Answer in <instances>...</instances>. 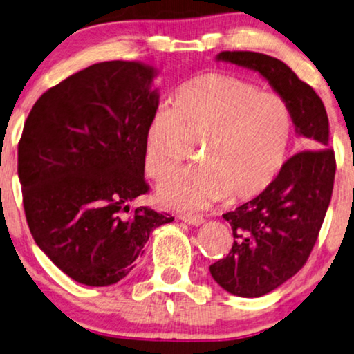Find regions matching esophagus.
Masks as SVG:
<instances>
[{"label":"esophagus","mask_w":354,"mask_h":354,"mask_svg":"<svg viewBox=\"0 0 354 354\" xmlns=\"http://www.w3.org/2000/svg\"><path fill=\"white\" fill-rule=\"evenodd\" d=\"M181 220L185 221V223L192 225V226H199L204 223V218H202V216H197V215H181Z\"/></svg>","instance_id":"34e87169"}]
</instances>
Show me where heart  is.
<instances>
[{"instance_id": "heart-1", "label": "heart", "mask_w": 354, "mask_h": 354, "mask_svg": "<svg viewBox=\"0 0 354 354\" xmlns=\"http://www.w3.org/2000/svg\"><path fill=\"white\" fill-rule=\"evenodd\" d=\"M293 138V116L283 98L259 92L232 74L207 73L178 91L173 108L153 111L145 128V168L155 181L186 168L160 186V199L185 210L262 194L283 169Z\"/></svg>"}]
</instances>
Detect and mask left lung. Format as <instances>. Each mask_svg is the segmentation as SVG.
<instances>
[{"label":"left lung","instance_id":"1","mask_svg":"<svg viewBox=\"0 0 354 354\" xmlns=\"http://www.w3.org/2000/svg\"><path fill=\"white\" fill-rule=\"evenodd\" d=\"M216 61L267 79L288 103L296 134L309 149L286 160L262 194L223 215L234 243L228 256L212 263V277L228 293L259 298L283 285L308 261L332 199L335 153L328 149L322 100L283 61L254 51H221Z\"/></svg>","mask_w":354,"mask_h":354}]
</instances>
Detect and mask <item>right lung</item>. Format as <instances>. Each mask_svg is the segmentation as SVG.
<instances>
[{
    "label": "right lung",
    "mask_w": 354,
    "mask_h": 354,
    "mask_svg": "<svg viewBox=\"0 0 354 354\" xmlns=\"http://www.w3.org/2000/svg\"><path fill=\"white\" fill-rule=\"evenodd\" d=\"M158 71L105 61L35 102L19 140L24 210L37 246L87 286L124 279L150 233L174 218L129 202L149 191L145 128L158 108Z\"/></svg>",
    "instance_id": "1"
}]
</instances>
